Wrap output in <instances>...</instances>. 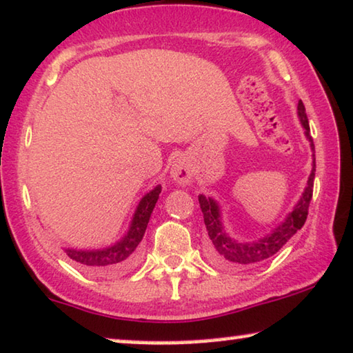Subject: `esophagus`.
<instances>
[{
  "label": "esophagus",
  "mask_w": 353,
  "mask_h": 353,
  "mask_svg": "<svg viewBox=\"0 0 353 353\" xmlns=\"http://www.w3.org/2000/svg\"><path fill=\"white\" fill-rule=\"evenodd\" d=\"M171 177L172 181L181 183V185H187V183H190L193 179V171L190 165H188L183 159L177 160L171 168Z\"/></svg>",
  "instance_id": "1"
}]
</instances>
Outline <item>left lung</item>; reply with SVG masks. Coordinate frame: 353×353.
<instances>
[{"label": "left lung", "mask_w": 353, "mask_h": 353, "mask_svg": "<svg viewBox=\"0 0 353 353\" xmlns=\"http://www.w3.org/2000/svg\"><path fill=\"white\" fill-rule=\"evenodd\" d=\"M298 115L301 120V125L306 130V138L311 143V149L314 152V141L311 136V130H309V122L306 109H304L303 101L298 103ZM315 157V155H312ZM314 177H315V159H312V171L311 176L307 179V187L304 188L303 196L299 198L296 206L293 208L287 219L279 225L277 228L271 231L270 234L263 236L259 241H252V243H243V241H236L234 238L223 230L222 215H220V208L215 199L206 198L204 194H199L198 201L199 208L203 210L204 225H206L209 239H210V249H212V259L219 263V265L225 266H252L256 263L265 261L270 256L276 255L287 241L294 236L298 230L303 228L304 222L307 219L309 204L312 199L314 192Z\"/></svg>", "instance_id": "8db88e82"}]
</instances>
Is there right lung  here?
I'll use <instances>...</instances> for the list:
<instances>
[{
	"label": "right lung",
	"mask_w": 353,
	"mask_h": 353,
	"mask_svg": "<svg viewBox=\"0 0 353 353\" xmlns=\"http://www.w3.org/2000/svg\"><path fill=\"white\" fill-rule=\"evenodd\" d=\"M161 193V185H157L145 196L141 199L136 212L131 220L130 230L126 231L119 243L109 245L106 249L98 250H77V249H65L66 255L79 266L93 274H110L117 272L133 265L136 259V250L144 238L147 223L150 220V214L154 210L159 196Z\"/></svg>",
	"instance_id": "1"
}]
</instances>
